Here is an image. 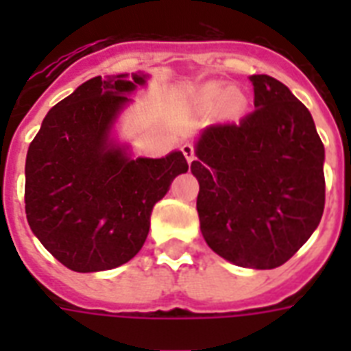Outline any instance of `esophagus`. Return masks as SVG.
<instances>
[{
  "label": "esophagus",
  "mask_w": 351,
  "mask_h": 351,
  "mask_svg": "<svg viewBox=\"0 0 351 351\" xmlns=\"http://www.w3.org/2000/svg\"><path fill=\"white\" fill-rule=\"evenodd\" d=\"M182 153H184L189 164H191L193 160H197V151H195V145H191V143H184L182 145Z\"/></svg>",
  "instance_id": "34e87169"
}]
</instances>
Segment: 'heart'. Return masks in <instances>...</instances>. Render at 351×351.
Returning <instances> with one entry per match:
<instances>
[{
  "mask_svg": "<svg viewBox=\"0 0 351 351\" xmlns=\"http://www.w3.org/2000/svg\"><path fill=\"white\" fill-rule=\"evenodd\" d=\"M202 98L206 104H217V101L222 100V107L228 114L242 111V107L245 106V98L240 90L228 89L222 84H211L204 87Z\"/></svg>",
  "mask_w": 351,
  "mask_h": 351,
  "instance_id": "heart-1",
  "label": "heart"
}]
</instances>
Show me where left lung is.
Segmentation results:
<instances>
[{
    "label": "left lung",
    "mask_w": 351,
    "mask_h": 351,
    "mask_svg": "<svg viewBox=\"0 0 351 351\" xmlns=\"http://www.w3.org/2000/svg\"><path fill=\"white\" fill-rule=\"evenodd\" d=\"M255 109L208 127L191 173L204 239L242 267L282 266L321 222L324 145L302 101L278 80L250 76Z\"/></svg>",
    "instance_id": "8db88e82"
}]
</instances>
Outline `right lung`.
Listing matches in <instances>:
<instances>
[{"label":"right lung","mask_w":351,"mask_h":351,"mask_svg":"<svg viewBox=\"0 0 351 351\" xmlns=\"http://www.w3.org/2000/svg\"><path fill=\"white\" fill-rule=\"evenodd\" d=\"M96 76L47 112L25 162L32 233L69 269L104 271L142 250L154 204L187 171L180 151L131 160L109 142L127 95L145 76Z\"/></svg>","instance_id":"right-lung-1"}]
</instances>
